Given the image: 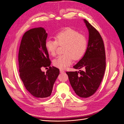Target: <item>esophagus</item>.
Here are the masks:
<instances>
[{
  "instance_id": "1",
  "label": "esophagus",
  "mask_w": 124,
  "mask_h": 124,
  "mask_svg": "<svg viewBox=\"0 0 124 124\" xmlns=\"http://www.w3.org/2000/svg\"><path fill=\"white\" fill-rule=\"evenodd\" d=\"M60 72L61 74H63V73L65 72V71H64V70H60Z\"/></svg>"
}]
</instances>
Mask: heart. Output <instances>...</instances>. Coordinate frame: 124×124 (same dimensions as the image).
I'll return each instance as SVG.
<instances>
[{"mask_svg": "<svg viewBox=\"0 0 124 124\" xmlns=\"http://www.w3.org/2000/svg\"><path fill=\"white\" fill-rule=\"evenodd\" d=\"M55 40L48 39L46 41L45 47L48 54L52 56L56 54L59 45H63V54L54 59L53 64L54 66L63 70L72 63V59L78 60L84 56L87 46L85 37L77 31L67 28L57 34Z\"/></svg>", "mask_w": 124, "mask_h": 124, "instance_id": "b5f03b06", "label": "heart"}]
</instances>
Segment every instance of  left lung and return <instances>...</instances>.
Listing matches in <instances>:
<instances>
[{
	"label": "left lung",
	"mask_w": 124,
	"mask_h": 124,
	"mask_svg": "<svg viewBox=\"0 0 124 124\" xmlns=\"http://www.w3.org/2000/svg\"><path fill=\"white\" fill-rule=\"evenodd\" d=\"M84 21L89 31L87 48L83 57L73 67L83 70L66 73L76 94L85 98L93 94L99 87L106 68V56L101 36L87 21Z\"/></svg>",
	"instance_id": "left-lung-1"
}]
</instances>
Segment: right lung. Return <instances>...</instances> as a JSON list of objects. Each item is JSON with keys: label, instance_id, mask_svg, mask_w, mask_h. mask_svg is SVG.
I'll return each mask as SVG.
<instances>
[{"label": "right lung", "instance_id": "add662e5", "mask_svg": "<svg viewBox=\"0 0 124 124\" xmlns=\"http://www.w3.org/2000/svg\"><path fill=\"white\" fill-rule=\"evenodd\" d=\"M47 34L43 27L26 31L22 37L18 54L20 78L26 89L37 99L44 100L51 95L59 75L58 68L50 66L49 55L45 47ZM42 67H49L45 73Z\"/></svg>", "mask_w": 124, "mask_h": 124}]
</instances>
